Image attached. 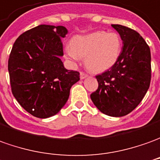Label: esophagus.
<instances>
[{"label":"esophagus","instance_id":"esophagus-1","mask_svg":"<svg viewBox=\"0 0 160 160\" xmlns=\"http://www.w3.org/2000/svg\"><path fill=\"white\" fill-rule=\"evenodd\" d=\"M87 77H88V74L84 73V72H81L80 73V78H81V79H84V78H86Z\"/></svg>","mask_w":160,"mask_h":160}]
</instances>
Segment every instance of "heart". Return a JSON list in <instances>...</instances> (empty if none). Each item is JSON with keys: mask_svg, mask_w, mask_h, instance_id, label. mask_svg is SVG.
<instances>
[{"mask_svg": "<svg viewBox=\"0 0 160 160\" xmlns=\"http://www.w3.org/2000/svg\"><path fill=\"white\" fill-rule=\"evenodd\" d=\"M121 39L116 32L97 31L77 36L66 47V55L72 61L85 57V65L95 72H102L115 63L121 52Z\"/></svg>", "mask_w": 160, "mask_h": 160, "instance_id": "1", "label": "heart"}]
</instances>
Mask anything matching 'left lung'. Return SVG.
<instances>
[{
  "label": "left lung",
  "instance_id": "left-lung-1",
  "mask_svg": "<svg viewBox=\"0 0 160 160\" xmlns=\"http://www.w3.org/2000/svg\"><path fill=\"white\" fill-rule=\"evenodd\" d=\"M119 33L123 47L115 63L96 78L98 90L91 98L101 112L123 117L139 104L148 91L152 78L151 51L144 38L134 29L112 24Z\"/></svg>",
  "mask_w": 160,
  "mask_h": 160
}]
</instances>
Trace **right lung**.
Returning a JSON list of instances; mask_svg holds the SVG:
<instances>
[{
  "label": "right lung",
  "instance_id": "add662e5",
  "mask_svg": "<svg viewBox=\"0 0 160 160\" xmlns=\"http://www.w3.org/2000/svg\"><path fill=\"white\" fill-rule=\"evenodd\" d=\"M62 26L39 25L16 39L8 58L11 91L21 106L31 115L47 118L57 114L69 98L80 73L64 68Z\"/></svg>",
  "mask_w": 160,
  "mask_h": 160
}]
</instances>
